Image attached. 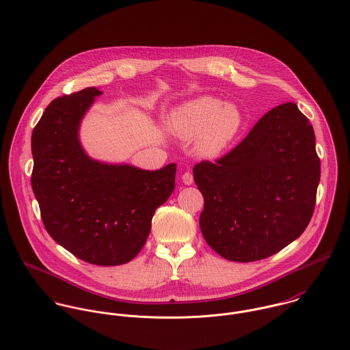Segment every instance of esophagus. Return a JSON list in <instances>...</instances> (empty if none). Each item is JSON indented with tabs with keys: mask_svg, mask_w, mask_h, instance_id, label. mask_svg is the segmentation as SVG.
Masks as SVG:
<instances>
[{
	"mask_svg": "<svg viewBox=\"0 0 350 350\" xmlns=\"http://www.w3.org/2000/svg\"><path fill=\"white\" fill-rule=\"evenodd\" d=\"M182 182L186 185V186H190V185H193L194 183V178H193V174L191 172H185L183 175H182Z\"/></svg>",
	"mask_w": 350,
	"mask_h": 350,
	"instance_id": "34e87169",
	"label": "esophagus"
}]
</instances>
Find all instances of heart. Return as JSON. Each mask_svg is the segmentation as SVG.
I'll return each mask as SVG.
<instances>
[{"instance_id":"heart-1","label":"heart","mask_w":350,"mask_h":350,"mask_svg":"<svg viewBox=\"0 0 350 350\" xmlns=\"http://www.w3.org/2000/svg\"><path fill=\"white\" fill-rule=\"evenodd\" d=\"M243 125L239 107L225 100L203 96L187 100L170 111L167 129L182 140L197 137L196 150L203 157H215L237 137Z\"/></svg>"}]
</instances>
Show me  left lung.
I'll list each match as a JSON object with an SVG mask.
<instances>
[{
  "label": "left lung",
  "mask_w": 350,
  "mask_h": 350,
  "mask_svg": "<svg viewBox=\"0 0 350 350\" xmlns=\"http://www.w3.org/2000/svg\"><path fill=\"white\" fill-rule=\"evenodd\" d=\"M319 178L308 118L294 102L271 109L234 150L194 167L206 243L239 262L278 253L307 228Z\"/></svg>",
  "instance_id": "1"
}]
</instances>
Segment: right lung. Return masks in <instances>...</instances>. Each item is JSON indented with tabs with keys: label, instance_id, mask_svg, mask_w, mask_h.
<instances>
[{
	"label": "right lung",
	"instance_id": "1",
	"mask_svg": "<svg viewBox=\"0 0 350 350\" xmlns=\"http://www.w3.org/2000/svg\"><path fill=\"white\" fill-rule=\"evenodd\" d=\"M97 88L52 100L32 133V190L51 237L78 258L121 265L144 247L154 210L175 190L176 164L148 171L90 157L79 128Z\"/></svg>",
	"mask_w": 350,
	"mask_h": 350
}]
</instances>
